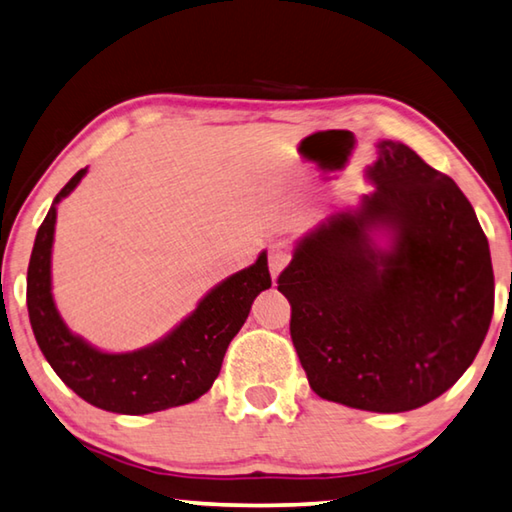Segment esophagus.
I'll return each mask as SVG.
<instances>
[{
    "mask_svg": "<svg viewBox=\"0 0 512 512\" xmlns=\"http://www.w3.org/2000/svg\"><path fill=\"white\" fill-rule=\"evenodd\" d=\"M292 261V245L288 240H276L267 247V263H270V272L276 279L283 272V267H288Z\"/></svg>",
    "mask_w": 512,
    "mask_h": 512,
    "instance_id": "1",
    "label": "esophagus"
}]
</instances>
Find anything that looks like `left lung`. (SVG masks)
I'll use <instances>...</instances> for the list:
<instances>
[{
    "label": "left lung",
    "instance_id": "left-lung-1",
    "mask_svg": "<svg viewBox=\"0 0 512 512\" xmlns=\"http://www.w3.org/2000/svg\"><path fill=\"white\" fill-rule=\"evenodd\" d=\"M375 191L299 242L279 276L290 335L319 398L400 414L474 362L495 310L488 238L468 197L398 141L378 143ZM387 226L382 252L368 236Z\"/></svg>",
    "mask_w": 512,
    "mask_h": 512
}]
</instances>
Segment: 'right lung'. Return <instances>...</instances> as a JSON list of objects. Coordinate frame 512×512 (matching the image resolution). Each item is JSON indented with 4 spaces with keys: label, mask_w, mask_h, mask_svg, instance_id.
Listing matches in <instances>:
<instances>
[{
    "label": "right lung",
    "mask_w": 512,
    "mask_h": 512,
    "mask_svg": "<svg viewBox=\"0 0 512 512\" xmlns=\"http://www.w3.org/2000/svg\"><path fill=\"white\" fill-rule=\"evenodd\" d=\"M87 168H80L56 195L40 224L26 274V306L42 355L67 387L98 409L114 414H152L188 405L211 389L227 346L247 321L251 303L272 288L267 254L229 276L200 301L173 333L134 353H101L71 335L51 297V245L56 204L74 191Z\"/></svg>",
    "instance_id": "1"
}]
</instances>
